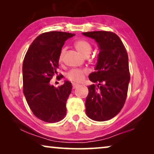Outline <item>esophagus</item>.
I'll return each mask as SVG.
<instances>
[{"instance_id": "34e87169", "label": "esophagus", "mask_w": 154, "mask_h": 154, "mask_svg": "<svg viewBox=\"0 0 154 154\" xmlns=\"http://www.w3.org/2000/svg\"><path fill=\"white\" fill-rule=\"evenodd\" d=\"M72 88H73V89H75V88H77L79 86V84H77V83H72Z\"/></svg>"}]
</instances>
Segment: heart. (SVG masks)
I'll return each instance as SVG.
<instances>
[{"label": "heart", "mask_w": 154, "mask_h": 154, "mask_svg": "<svg viewBox=\"0 0 154 154\" xmlns=\"http://www.w3.org/2000/svg\"><path fill=\"white\" fill-rule=\"evenodd\" d=\"M74 45L77 50L85 56H88L89 55L92 47L89 42L87 41L80 39L75 41ZM65 53V49L62 48L58 56V62L59 63H62L64 60V56ZM88 73V71L85 69H72L66 74L67 79L71 81L72 82L79 83L82 82L84 79L85 75Z\"/></svg>", "instance_id": "b5f03b06"}]
</instances>
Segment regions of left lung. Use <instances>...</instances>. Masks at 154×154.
Masks as SVG:
<instances>
[{"mask_svg": "<svg viewBox=\"0 0 154 154\" xmlns=\"http://www.w3.org/2000/svg\"><path fill=\"white\" fill-rule=\"evenodd\" d=\"M83 35L94 38L100 48L96 71L89 75L96 85L88 87L85 113L93 120H109L119 113L126 101L130 79L128 56L116 33L93 31Z\"/></svg>", "mask_w": 154, "mask_h": 154, "instance_id": "left-lung-1", "label": "left lung"}]
</instances>
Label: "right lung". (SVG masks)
I'll return each mask as SVG.
<instances>
[{
    "instance_id": "1",
    "label": "right lung",
    "mask_w": 154,
    "mask_h": 154,
    "mask_svg": "<svg viewBox=\"0 0 154 154\" xmlns=\"http://www.w3.org/2000/svg\"><path fill=\"white\" fill-rule=\"evenodd\" d=\"M75 34L59 31L42 33L31 44L23 62V92L30 110L41 120L56 123L64 118L71 83L55 88L50 80L58 75V56L65 41ZM60 76L59 77V76ZM60 80V74L56 78Z\"/></svg>"
}]
</instances>
